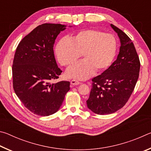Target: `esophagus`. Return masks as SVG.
I'll list each match as a JSON object with an SVG mask.
<instances>
[{
  "instance_id": "34e87169",
  "label": "esophagus",
  "mask_w": 151,
  "mask_h": 151,
  "mask_svg": "<svg viewBox=\"0 0 151 151\" xmlns=\"http://www.w3.org/2000/svg\"><path fill=\"white\" fill-rule=\"evenodd\" d=\"M70 84L72 85H80V84H81V83H80V82L75 80V79H73V80H71L70 81Z\"/></svg>"
}]
</instances>
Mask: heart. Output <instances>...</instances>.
I'll return each mask as SVG.
<instances>
[{
  "label": "heart",
  "mask_w": 151,
  "mask_h": 151,
  "mask_svg": "<svg viewBox=\"0 0 151 151\" xmlns=\"http://www.w3.org/2000/svg\"><path fill=\"white\" fill-rule=\"evenodd\" d=\"M116 40L114 36L96 29H84L68 39H61L55 48L58 60L63 66H73L81 55L84 59L69 68L66 76L85 80L94 73L111 65L116 55Z\"/></svg>",
  "instance_id": "heart-1"
}]
</instances>
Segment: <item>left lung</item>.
<instances>
[{
  "instance_id": "left-lung-1",
  "label": "left lung",
  "mask_w": 151,
  "mask_h": 151,
  "mask_svg": "<svg viewBox=\"0 0 151 151\" xmlns=\"http://www.w3.org/2000/svg\"><path fill=\"white\" fill-rule=\"evenodd\" d=\"M118 35L121 47L116 60L101 75L92 79L88 108L98 114H109L122 108L134 91L140 63L131 39L121 29L111 24Z\"/></svg>"
}]
</instances>
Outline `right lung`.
<instances>
[{
    "instance_id": "1",
    "label": "right lung",
    "mask_w": 151,
    "mask_h": 151,
    "mask_svg": "<svg viewBox=\"0 0 151 151\" xmlns=\"http://www.w3.org/2000/svg\"><path fill=\"white\" fill-rule=\"evenodd\" d=\"M66 25L45 23L23 38L15 52L12 84L15 93L26 108L39 116L58 111L70 90V82L51 83L62 70L56 62L53 47Z\"/></svg>"
}]
</instances>
